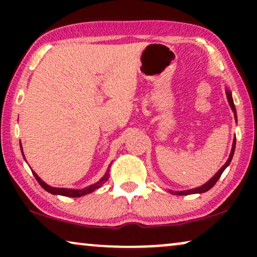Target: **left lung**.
<instances>
[{"mask_svg":"<svg viewBox=\"0 0 257 257\" xmlns=\"http://www.w3.org/2000/svg\"><path fill=\"white\" fill-rule=\"evenodd\" d=\"M226 94H227V99H228V103H229V106L231 107V110L234 112V118L235 120L237 121V114H236V108H235V105H234V100H233V97H231V91L228 89H226ZM235 145H236V139L234 138L233 140V146H231V151H230V154H229V158H228V160L226 161V164L223 165L222 167L220 168L219 171L216 172L215 175H214L213 178H210L208 181L206 182V184H203L202 186H200V187H196V188H192V189H187V191H171V189H168V192L171 193V194H174V195H189V194H201V193H205L207 191H209L210 188L213 187L214 185L216 184V181L219 180L221 174L223 173V171L226 170V168L229 166L231 159H233V156H234V152H235Z\"/></svg>","mask_w":257,"mask_h":257,"instance_id":"8db88e82","label":"left lung"}]
</instances>
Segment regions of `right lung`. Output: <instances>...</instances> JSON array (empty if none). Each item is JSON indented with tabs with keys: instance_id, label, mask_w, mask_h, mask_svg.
<instances>
[{
	"instance_id": "1",
	"label": "right lung",
	"mask_w": 257,
	"mask_h": 257,
	"mask_svg": "<svg viewBox=\"0 0 257 257\" xmlns=\"http://www.w3.org/2000/svg\"><path fill=\"white\" fill-rule=\"evenodd\" d=\"M21 146V151H22V154H23V150H22V145ZM24 157V154H23ZM111 166V165H110ZM108 166V168H110ZM108 168L106 171V173L103 178L100 179L99 181L96 182V184L89 186V187H85L83 189H72V188H56V187H51V186H49L48 184H45V182L42 180V179L38 177V175L35 173L33 171V174L35 175V178H36V180L38 181V184H40L42 187H43L45 191L51 193V194H55V195H63V196H70V198H79V196H83V195H86V194H90V193H92L98 189L99 187H101V185L104 184L105 181H107L108 179Z\"/></svg>"
}]
</instances>
